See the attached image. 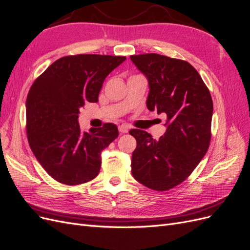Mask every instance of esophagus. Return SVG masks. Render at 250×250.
<instances>
[{"label": "esophagus", "instance_id": "obj_1", "mask_svg": "<svg viewBox=\"0 0 250 250\" xmlns=\"http://www.w3.org/2000/svg\"><path fill=\"white\" fill-rule=\"evenodd\" d=\"M128 130H129V127H128L127 125H121V126H119V131L121 133H127Z\"/></svg>", "mask_w": 250, "mask_h": 250}]
</instances>
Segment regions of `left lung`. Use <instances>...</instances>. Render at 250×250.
I'll return each instance as SVG.
<instances>
[{
    "instance_id": "8db88e82",
    "label": "left lung",
    "mask_w": 250,
    "mask_h": 250,
    "mask_svg": "<svg viewBox=\"0 0 250 250\" xmlns=\"http://www.w3.org/2000/svg\"><path fill=\"white\" fill-rule=\"evenodd\" d=\"M130 59L148 79V109L167 116V130L157 141L147 131H129L137 140L131 173L143 186L168 191L190 176L207 153L213 100L199 73L185 60L155 53Z\"/></svg>"
}]
</instances>
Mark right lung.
I'll list each match as a JSON object with an SVG mask.
<instances>
[{"label":"right lung","mask_w":250,"mask_h":250,"mask_svg":"<svg viewBox=\"0 0 250 250\" xmlns=\"http://www.w3.org/2000/svg\"><path fill=\"white\" fill-rule=\"evenodd\" d=\"M125 56L79 54L57 59L29 90L26 101L30 148L49 175L75 186L99 174L101 152L118 138V127L105 123L81 132L79 109L98 102L107 75Z\"/></svg>","instance_id":"right-lung-1"}]
</instances>
